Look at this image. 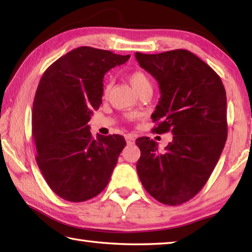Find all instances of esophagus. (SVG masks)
Masks as SVG:
<instances>
[{"instance_id": "esophagus-1", "label": "esophagus", "mask_w": 252, "mask_h": 252, "mask_svg": "<svg viewBox=\"0 0 252 252\" xmlns=\"http://www.w3.org/2000/svg\"><path fill=\"white\" fill-rule=\"evenodd\" d=\"M126 141L127 143V145H132V144L135 143V136L132 134H127L126 135Z\"/></svg>"}]
</instances>
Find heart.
<instances>
[{
    "label": "heart",
    "instance_id": "b5f03b06",
    "mask_svg": "<svg viewBox=\"0 0 252 252\" xmlns=\"http://www.w3.org/2000/svg\"><path fill=\"white\" fill-rule=\"evenodd\" d=\"M127 79H129V82L131 83L133 89L136 91L137 94H141L145 92V91H153V83L145 72L141 70L132 71L131 73H129ZM109 88L110 84L106 83L104 87V95L108 94Z\"/></svg>",
    "mask_w": 252,
    "mask_h": 252
}]
</instances>
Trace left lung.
Here are the masks:
<instances>
[{"mask_svg":"<svg viewBox=\"0 0 252 252\" xmlns=\"http://www.w3.org/2000/svg\"><path fill=\"white\" fill-rule=\"evenodd\" d=\"M135 57L157 80L161 92L152 115L157 122L153 131L173 134L161 153L154 140L137 138L138 178L155 199L179 206L205 186L225 145V89L218 73L187 50L136 53Z\"/></svg>","mask_w":252,"mask_h":252,"instance_id":"8db88e82","label":"left lung"}]
</instances>
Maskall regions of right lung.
I'll list each match as a JSON object with an SVG mask.
<instances>
[{"mask_svg": "<svg viewBox=\"0 0 252 252\" xmlns=\"http://www.w3.org/2000/svg\"><path fill=\"white\" fill-rule=\"evenodd\" d=\"M129 58L81 46L58 58L40 80L32 107L35 160L63 199L89 200L108 184L126 143L118 134L94 138L88 122L101 104L105 73Z\"/></svg>", "mask_w": 252, "mask_h": 252, "instance_id": "1", "label": "right lung"}]
</instances>
